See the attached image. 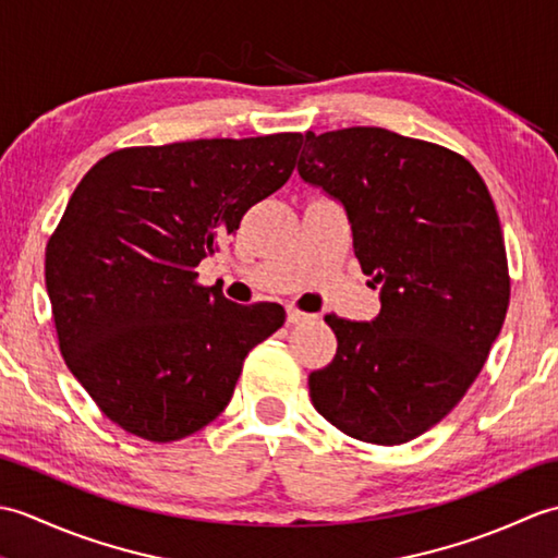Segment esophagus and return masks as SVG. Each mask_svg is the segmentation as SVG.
I'll list each match as a JSON object with an SVG mask.
<instances>
[{
  "mask_svg": "<svg viewBox=\"0 0 558 558\" xmlns=\"http://www.w3.org/2000/svg\"><path fill=\"white\" fill-rule=\"evenodd\" d=\"M312 318V314H306V312H300V310H294V306H288V324H306Z\"/></svg>",
  "mask_w": 558,
  "mask_h": 558,
  "instance_id": "1",
  "label": "esophagus"
}]
</instances>
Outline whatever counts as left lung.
Segmentation results:
<instances>
[{
	"label": "left lung",
	"instance_id": "left-lung-1",
	"mask_svg": "<svg viewBox=\"0 0 558 558\" xmlns=\"http://www.w3.org/2000/svg\"><path fill=\"white\" fill-rule=\"evenodd\" d=\"M300 177L348 210L381 290L374 322L326 324L336 357L310 374L318 414L357 441H412L453 410L501 333L511 278L494 201L456 150L381 126L306 132Z\"/></svg>",
	"mask_w": 558,
	"mask_h": 558
}]
</instances>
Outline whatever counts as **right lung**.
<instances>
[{"label": "right lung", "instance_id": "add662e5", "mask_svg": "<svg viewBox=\"0 0 558 558\" xmlns=\"http://www.w3.org/2000/svg\"><path fill=\"white\" fill-rule=\"evenodd\" d=\"M302 134L120 148L83 174L47 242L59 352L108 420L170 444L228 408L248 352L286 324L196 266L290 180Z\"/></svg>", "mask_w": 558, "mask_h": 558}]
</instances>
